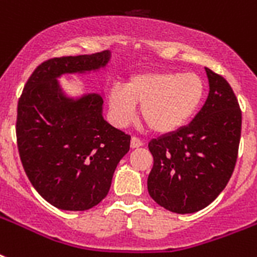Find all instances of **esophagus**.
<instances>
[{
    "mask_svg": "<svg viewBox=\"0 0 257 257\" xmlns=\"http://www.w3.org/2000/svg\"><path fill=\"white\" fill-rule=\"evenodd\" d=\"M144 145V143L139 139V137H135L133 136L132 139H131V148H140V147H143Z\"/></svg>",
    "mask_w": 257,
    "mask_h": 257,
    "instance_id": "esophagus-1",
    "label": "esophagus"
}]
</instances>
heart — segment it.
I'll return each mask as SVG.
<instances>
[{
    "instance_id": "1",
    "label": "heart",
    "mask_w": 257,
    "mask_h": 257,
    "mask_svg": "<svg viewBox=\"0 0 257 257\" xmlns=\"http://www.w3.org/2000/svg\"><path fill=\"white\" fill-rule=\"evenodd\" d=\"M205 94L199 74L181 72H148L135 74L125 86L109 89L108 105L113 122H131L140 105L141 120L152 132H175L191 120Z\"/></svg>"
}]
</instances>
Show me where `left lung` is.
Instances as JSON below:
<instances>
[{"instance_id": "left-lung-1", "label": "left lung", "mask_w": 257, "mask_h": 257, "mask_svg": "<svg viewBox=\"0 0 257 257\" xmlns=\"http://www.w3.org/2000/svg\"><path fill=\"white\" fill-rule=\"evenodd\" d=\"M209 94L195 118L176 132L153 139L148 192L175 213H193L220 195L235 169L241 110L227 80L205 68Z\"/></svg>"}]
</instances>
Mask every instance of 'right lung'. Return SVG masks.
<instances>
[{
  "label": "right lung",
  "mask_w": 257,
  "mask_h": 257,
  "mask_svg": "<svg viewBox=\"0 0 257 257\" xmlns=\"http://www.w3.org/2000/svg\"><path fill=\"white\" fill-rule=\"evenodd\" d=\"M110 52L50 58L29 77L17 108V145L34 189L64 211H86L108 195L131 136L102 117V97H68L57 78L105 68Z\"/></svg>",
  "instance_id": "obj_1"
}]
</instances>
